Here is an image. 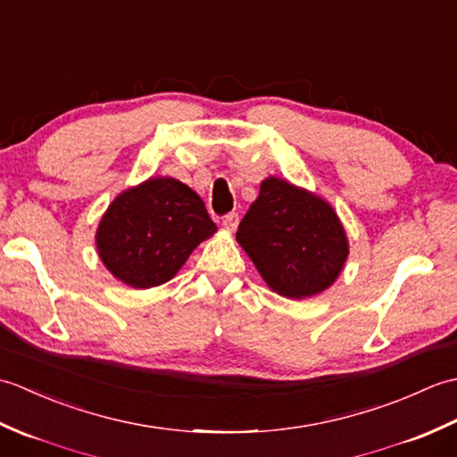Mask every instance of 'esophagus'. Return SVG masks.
<instances>
[{"label":"esophagus","mask_w":457,"mask_h":457,"mask_svg":"<svg viewBox=\"0 0 457 457\" xmlns=\"http://www.w3.org/2000/svg\"><path fill=\"white\" fill-rule=\"evenodd\" d=\"M221 226L226 228L228 231H236L237 226H239V216H237V213H234V212L228 213V216H223Z\"/></svg>","instance_id":"34e87169"}]
</instances>
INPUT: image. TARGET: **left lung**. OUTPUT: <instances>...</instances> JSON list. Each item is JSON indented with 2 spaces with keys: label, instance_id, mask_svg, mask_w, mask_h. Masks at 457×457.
I'll use <instances>...</instances> for the list:
<instances>
[{
  "label": "left lung",
  "instance_id": "left-lung-1",
  "mask_svg": "<svg viewBox=\"0 0 457 457\" xmlns=\"http://www.w3.org/2000/svg\"><path fill=\"white\" fill-rule=\"evenodd\" d=\"M236 237L269 288L287 298L314 296L332 287L349 253L334 208L277 177L261 182Z\"/></svg>",
  "mask_w": 457,
  "mask_h": 457
}]
</instances>
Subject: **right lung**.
Wrapping results in <instances>:
<instances>
[{
  "label": "right lung",
  "instance_id": "1",
  "mask_svg": "<svg viewBox=\"0 0 457 457\" xmlns=\"http://www.w3.org/2000/svg\"><path fill=\"white\" fill-rule=\"evenodd\" d=\"M202 198L169 177L149 179L115 198L96 231L100 259L133 288L167 283L204 239L216 234Z\"/></svg>",
  "mask_w": 457,
  "mask_h": 457
}]
</instances>
